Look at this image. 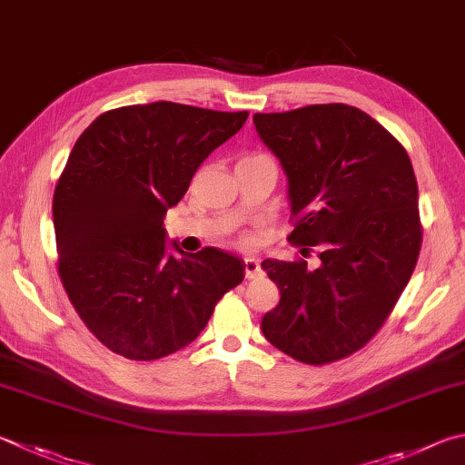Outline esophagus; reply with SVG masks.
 Returning a JSON list of instances; mask_svg holds the SVG:
<instances>
[{"label": "esophagus", "mask_w": 465, "mask_h": 465, "mask_svg": "<svg viewBox=\"0 0 465 465\" xmlns=\"http://www.w3.org/2000/svg\"><path fill=\"white\" fill-rule=\"evenodd\" d=\"M243 268H246L248 281H254V278H258L262 274L260 260H256V258H243Z\"/></svg>", "instance_id": "1"}]
</instances>
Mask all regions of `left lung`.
<instances>
[{"mask_svg":"<svg viewBox=\"0 0 465 465\" xmlns=\"http://www.w3.org/2000/svg\"><path fill=\"white\" fill-rule=\"evenodd\" d=\"M254 125L289 179V242L321 260L262 262L281 291L262 333L302 364H331L380 331L417 266L415 171L391 132L345 104L256 114Z\"/></svg>","mask_w":465,"mask_h":465,"instance_id":"left-lung-1","label":"left lung"}]
</instances>
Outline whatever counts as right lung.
I'll use <instances>...</instances> for the list:
<instances>
[{
	"instance_id": "right-lung-1",
	"label": "right lung",
	"mask_w": 465,
	"mask_h": 465,
	"mask_svg": "<svg viewBox=\"0 0 465 465\" xmlns=\"http://www.w3.org/2000/svg\"><path fill=\"white\" fill-rule=\"evenodd\" d=\"M246 120L248 112L156 101L109 109L74 142L53 199L58 276L107 350L136 361L171 356L243 281V262L222 250L168 254L163 223Z\"/></svg>"
}]
</instances>
